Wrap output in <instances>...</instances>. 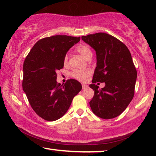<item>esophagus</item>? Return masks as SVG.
<instances>
[{"label":"esophagus","mask_w":156,"mask_h":156,"mask_svg":"<svg viewBox=\"0 0 156 156\" xmlns=\"http://www.w3.org/2000/svg\"><path fill=\"white\" fill-rule=\"evenodd\" d=\"M82 89H87V87H88V85H87V84H82Z\"/></svg>","instance_id":"34e87169"}]
</instances>
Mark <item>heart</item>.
<instances>
[{
    "instance_id": "1",
    "label": "heart",
    "mask_w": 156,
    "mask_h": 156,
    "mask_svg": "<svg viewBox=\"0 0 156 156\" xmlns=\"http://www.w3.org/2000/svg\"><path fill=\"white\" fill-rule=\"evenodd\" d=\"M76 50L80 53L81 55H82L85 59H88L89 57H91L92 53L89 48L84 44H80L76 47ZM67 56H65L64 58V62H67ZM91 72L89 70H80L75 69L71 73V76L76 80L79 81H84L90 75Z\"/></svg>"
}]
</instances>
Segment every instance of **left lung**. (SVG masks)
Here are the masks:
<instances>
[{
    "mask_svg": "<svg viewBox=\"0 0 156 156\" xmlns=\"http://www.w3.org/2000/svg\"><path fill=\"white\" fill-rule=\"evenodd\" d=\"M97 54V67L90 88L94 95L89 105L95 115L104 119L118 116L134 96L137 72L126 46L114 36L104 33L82 36ZM97 82H104L99 89Z\"/></svg>",
    "mask_w": 156,
    "mask_h": 156,
    "instance_id": "obj_1",
    "label": "left lung"
}]
</instances>
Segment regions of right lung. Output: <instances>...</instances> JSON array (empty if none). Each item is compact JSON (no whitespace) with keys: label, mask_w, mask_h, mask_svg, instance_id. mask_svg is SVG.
<instances>
[{"label":"right lung","mask_w":156,"mask_h":156,"mask_svg":"<svg viewBox=\"0 0 156 156\" xmlns=\"http://www.w3.org/2000/svg\"><path fill=\"white\" fill-rule=\"evenodd\" d=\"M80 37L55 35L38 40L23 64V89L31 107L40 117L56 121L66 114L72 99L82 90L77 80L70 79L65 84L57 82V70L64 67L68 50Z\"/></svg>","instance_id":"1"}]
</instances>
